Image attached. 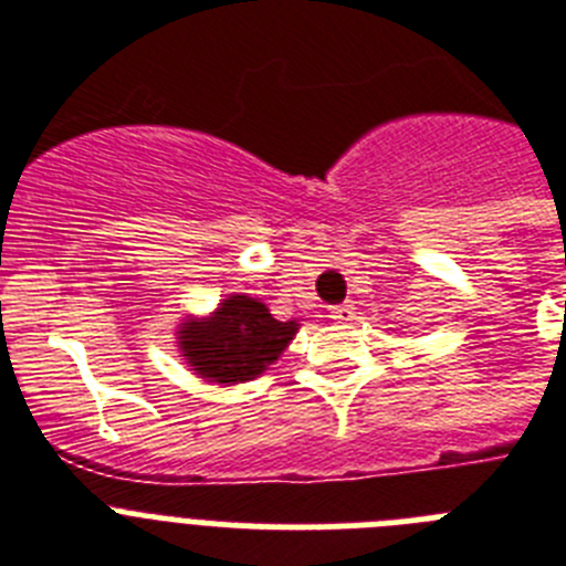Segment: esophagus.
Listing matches in <instances>:
<instances>
[{"instance_id":"1","label":"esophagus","mask_w":566,"mask_h":566,"mask_svg":"<svg viewBox=\"0 0 566 566\" xmlns=\"http://www.w3.org/2000/svg\"><path fill=\"white\" fill-rule=\"evenodd\" d=\"M328 317L337 319V323H348V319H354V306H352V303H343V306H332V308H328Z\"/></svg>"}]
</instances>
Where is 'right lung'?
Wrapping results in <instances>:
<instances>
[{
  "label": "right lung",
  "mask_w": 566,
  "mask_h": 566,
  "mask_svg": "<svg viewBox=\"0 0 566 566\" xmlns=\"http://www.w3.org/2000/svg\"><path fill=\"white\" fill-rule=\"evenodd\" d=\"M297 319H274L266 303L249 294H227L218 308L203 317L178 323V354L195 377L221 388L249 382L266 374L297 334Z\"/></svg>",
  "instance_id": "right-lung-1"
}]
</instances>
